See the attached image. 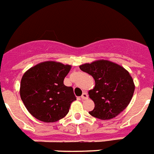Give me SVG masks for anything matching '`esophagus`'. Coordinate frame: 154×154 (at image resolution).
<instances>
[{
  "mask_svg": "<svg viewBox=\"0 0 154 154\" xmlns=\"http://www.w3.org/2000/svg\"><path fill=\"white\" fill-rule=\"evenodd\" d=\"M88 98V94L87 93H83L82 95L81 96V99L82 100H86Z\"/></svg>",
  "mask_w": 154,
  "mask_h": 154,
  "instance_id": "obj_1",
  "label": "esophagus"
}]
</instances>
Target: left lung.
<instances>
[{
  "label": "left lung",
  "instance_id": "left-lung-1",
  "mask_svg": "<svg viewBox=\"0 0 154 154\" xmlns=\"http://www.w3.org/2000/svg\"><path fill=\"white\" fill-rule=\"evenodd\" d=\"M95 80V87L89 91L95 107L90 115L101 120L115 118L127 107L135 90L133 80L123 67L100 60L79 66Z\"/></svg>",
  "mask_w": 154,
  "mask_h": 154
}]
</instances>
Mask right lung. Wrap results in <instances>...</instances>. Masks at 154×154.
Instances as JSON below:
<instances>
[{
	"instance_id": "add662e5",
	"label": "right lung",
	"mask_w": 154,
	"mask_h": 154,
	"mask_svg": "<svg viewBox=\"0 0 154 154\" xmlns=\"http://www.w3.org/2000/svg\"><path fill=\"white\" fill-rule=\"evenodd\" d=\"M70 65L45 61L29 68L23 75L20 96L26 109L44 122H54L64 118L71 103L76 100L72 86L64 85Z\"/></svg>"
}]
</instances>
